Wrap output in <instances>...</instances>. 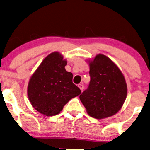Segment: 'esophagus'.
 <instances>
[{
	"label": "esophagus",
	"instance_id": "34e87169",
	"mask_svg": "<svg viewBox=\"0 0 150 150\" xmlns=\"http://www.w3.org/2000/svg\"><path fill=\"white\" fill-rule=\"evenodd\" d=\"M78 87L79 88H80V90L81 91H83V89H84V86H83V84H81V83H79V84L78 85Z\"/></svg>",
	"mask_w": 150,
	"mask_h": 150
}]
</instances>
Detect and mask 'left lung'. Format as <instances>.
<instances>
[{
  "instance_id": "obj_1",
  "label": "left lung",
  "mask_w": 150,
  "mask_h": 150,
  "mask_svg": "<svg viewBox=\"0 0 150 150\" xmlns=\"http://www.w3.org/2000/svg\"><path fill=\"white\" fill-rule=\"evenodd\" d=\"M91 81L79 95L87 112L96 119L111 117L121 108L127 96L124 76L117 65L99 54L90 62Z\"/></svg>"
}]
</instances>
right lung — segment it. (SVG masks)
Returning a JSON list of instances; mask_svg holds the SVG:
<instances>
[{"mask_svg": "<svg viewBox=\"0 0 150 150\" xmlns=\"http://www.w3.org/2000/svg\"><path fill=\"white\" fill-rule=\"evenodd\" d=\"M67 61L58 52L46 57L30 79L28 97L32 106L44 115L51 117L62 110L81 90L73 83V74L65 69Z\"/></svg>", "mask_w": 150, "mask_h": 150, "instance_id": "1", "label": "right lung"}]
</instances>
